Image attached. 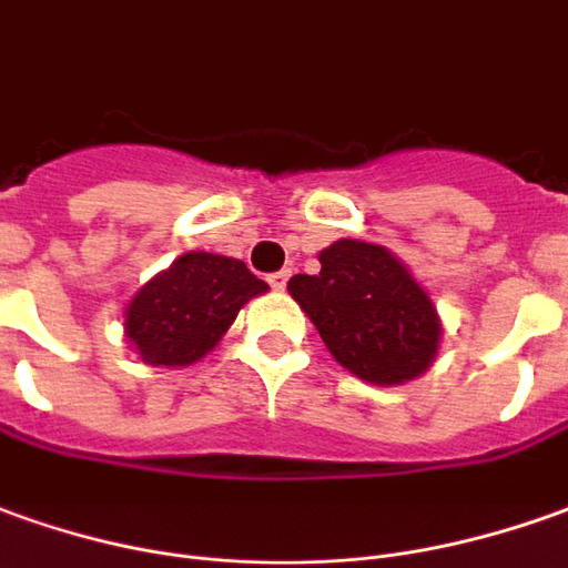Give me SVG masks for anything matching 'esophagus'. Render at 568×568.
I'll use <instances>...</instances> for the list:
<instances>
[{
    "mask_svg": "<svg viewBox=\"0 0 568 568\" xmlns=\"http://www.w3.org/2000/svg\"><path fill=\"white\" fill-rule=\"evenodd\" d=\"M287 281H291V272H275V275H268L272 291H284V287H287Z\"/></svg>",
    "mask_w": 568,
    "mask_h": 568,
    "instance_id": "obj_1",
    "label": "esophagus"
}]
</instances>
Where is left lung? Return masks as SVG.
Instances as JSON below:
<instances>
[{
    "label": "left lung",
    "instance_id": "1",
    "mask_svg": "<svg viewBox=\"0 0 568 568\" xmlns=\"http://www.w3.org/2000/svg\"><path fill=\"white\" fill-rule=\"evenodd\" d=\"M322 272L293 275L291 296L318 327L336 362L367 383L414 381L439 349V318L408 268L377 244L336 241Z\"/></svg>",
    "mask_w": 568,
    "mask_h": 568
}]
</instances>
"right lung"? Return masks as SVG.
I'll list each match as a JSON object with an SVG mask.
<instances>
[{"mask_svg": "<svg viewBox=\"0 0 568 568\" xmlns=\"http://www.w3.org/2000/svg\"><path fill=\"white\" fill-rule=\"evenodd\" d=\"M265 291L241 260L187 253L129 303V343L148 365H191L216 346L246 300Z\"/></svg>", "mask_w": 568, "mask_h": 568, "instance_id": "1", "label": "right lung"}]
</instances>
